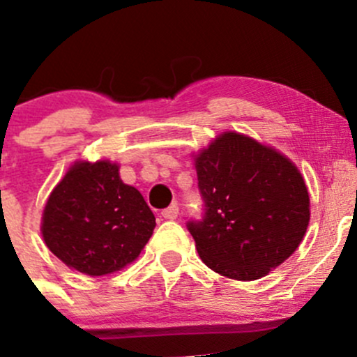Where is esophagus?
Wrapping results in <instances>:
<instances>
[{"label": "esophagus", "mask_w": 357, "mask_h": 357, "mask_svg": "<svg viewBox=\"0 0 357 357\" xmlns=\"http://www.w3.org/2000/svg\"><path fill=\"white\" fill-rule=\"evenodd\" d=\"M178 214H179L178 204H172V206H169L167 209L162 211V216H164L165 220H176V218H178Z\"/></svg>", "instance_id": "esophagus-1"}]
</instances>
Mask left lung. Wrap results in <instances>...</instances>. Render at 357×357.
I'll return each mask as SVG.
<instances>
[{
    "instance_id": "8db88e82",
    "label": "left lung",
    "mask_w": 357,
    "mask_h": 357,
    "mask_svg": "<svg viewBox=\"0 0 357 357\" xmlns=\"http://www.w3.org/2000/svg\"><path fill=\"white\" fill-rule=\"evenodd\" d=\"M200 220L186 228L209 268L255 281L288 259L309 227V192L286 157L237 132L221 134L195 158Z\"/></svg>"
}]
</instances>
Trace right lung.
Returning a JSON list of instances; mask_svg holds the SVG:
<instances>
[{
    "instance_id": "right-lung-1",
    "label": "right lung",
    "mask_w": 357,
    "mask_h": 357,
    "mask_svg": "<svg viewBox=\"0 0 357 357\" xmlns=\"http://www.w3.org/2000/svg\"><path fill=\"white\" fill-rule=\"evenodd\" d=\"M155 228L143 195L108 160L78 162L47 200L41 231L61 261L86 275L120 271L139 256Z\"/></svg>"
}]
</instances>
